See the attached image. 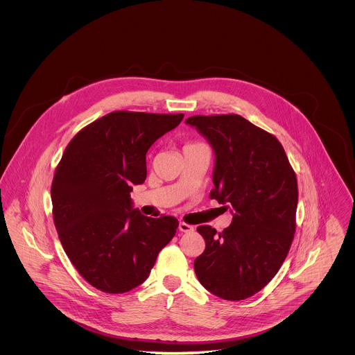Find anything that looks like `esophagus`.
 <instances>
[{
    "mask_svg": "<svg viewBox=\"0 0 355 355\" xmlns=\"http://www.w3.org/2000/svg\"><path fill=\"white\" fill-rule=\"evenodd\" d=\"M179 230H180L182 232H191V231H194V227L190 225V224H187V223H184V221H180Z\"/></svg>",
    "mask_w": 355,
    "mask_h": 355,
    "instance_id": "1",
    "label": "esophagus"
}]
</instances>
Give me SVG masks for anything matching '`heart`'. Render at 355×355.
<instances>
[{"label": "heart", "mask_w": 355, "mask_h": 355, "mask_svg": "<svg viewBox=\"0 0 355 355\" xmlns=\"http://www.w3.org/2000/svg\"><path fill=\"white\" fill-rule=\"evenodd\" d=\"M190 145H200V144H198V142H193V144H189L187 146H190Z\"/></svg>", "instance_id": "b5f03b06"}]
</instances>
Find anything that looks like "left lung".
<instances>
[{
    "label": "left lung",
    "mask_w": 355,
    "mask_h": 355,
    "mask_svg": "<svg viewBox=\"0 0 355 355\" xmlns=\"http://www.w3.org/2000/svg\"><path fill=\"white\" fill-rule=\"evenodd\" d=\"M216 153L211 200L234 213L223 232L197 231L205 250L194 269L203 287L227 301L261 291L279 272L297 228L298 183L279 139L239 114L191 116Z\"/></svg>",
    "instance_id": "8db88e82"
}]
</instances>
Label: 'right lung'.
Masks as SVG:
<instances>
[{
	"label": "right lung",
	"instance_id": "obj_1",
	"mask_svg": "<svg viewBox=\"0 0 355 355\" xmlns=\"http://www.w3.org/2000/svg\"><path fill=\"white\" fill-rule=\"evenodd\" d=\"M183 117L110 112L83 127L55 166L51 211L60 242L80 276L102 293L142 284L176 234L178 218L131 209V186L146 179L149 148Z\"/></svg>",
	"mask_w": 355,
	"mask_h": 355
}]
</instances>
